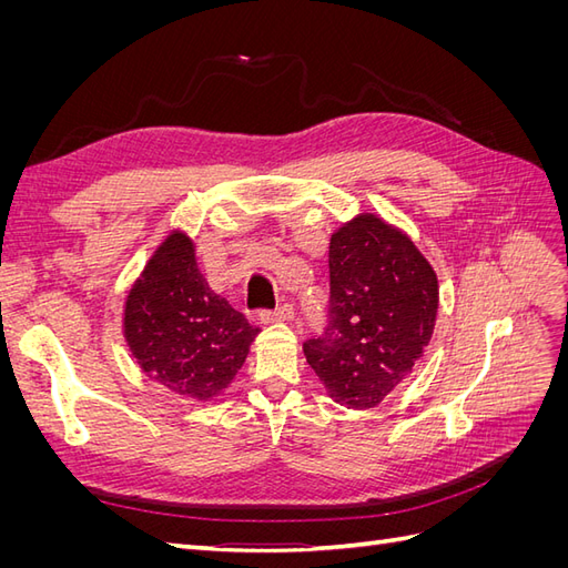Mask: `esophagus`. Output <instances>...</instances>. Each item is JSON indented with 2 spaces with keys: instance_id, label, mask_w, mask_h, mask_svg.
Returning <instances> with one entry per match:
<instances>
[{
  "instance_id": "34e87169",
  "label": "esophagus",
  "mask_w": 568,
  "mask_h": 568,
  "mask_svg": "<svg viewBox=\"0 0 568 568\" xmlns=\"http://www.w3.org/2000/svg\"><path fill=\"white\" fill-rule=\"evenodd\" d=\"M261 320L265 322V324H272V322H291L294 320V307L291 305H280L277 311H263L261 313Z\"/></svg>"
}]
</instances>
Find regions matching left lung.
<instances>
[{"label": "left lung", "instance_id": "8db88e82", "mask_svg": "<svg viewBox=\"0 0 568 568\" xmlns=\"http://www.w3.org/2000/svg\"><path fill=\"white\" fill-rule=\"evenodd\" d=\"M438 280L415 242L363 213L332 234L329 315L303 343L307 365L341 405H379L434 334Z\"/></svg>", "mask_w": 568, "mask_h": 568}]
</instances>
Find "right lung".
I'll list each match as a JSON object with an SVG mask.
<instances>
[{
    "mask_svg": "<svg viewBox=\"0 0 568 568\" xmlns=\"http://www.w3.org/2000/svg\"><path fill=\"white\" fill-rule=\"evenodd\" d=\"M123 332L146 376L211 400L232 384L261 329L209 286L192 239L170 232L130 288Z\"/></svg>",
    "mask_w": 568,
    "mask_h": 568,
    "instance_id": "obj_1",
    "label": "right lung"
}]
</instances>
